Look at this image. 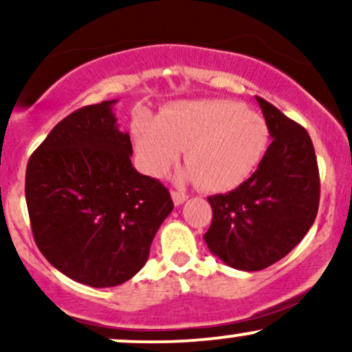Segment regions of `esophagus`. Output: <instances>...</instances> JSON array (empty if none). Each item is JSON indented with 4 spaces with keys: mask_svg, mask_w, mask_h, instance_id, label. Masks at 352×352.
<instances>
[{
    "mask_svg": "<svg viewBox=\"0 0 352 352\" xmlns=\"http://www.w3.org/2000/svg\"><path fill=\"white\" fill-rule=\"evenodd\" d=\"M187 199H188V195H185V193L172 192V200H173V204H175V205H182Z\"/></svg>",
    "mask_w": 352,
    "mask_h": 352,
    "instance_id": "34e87169",
    "label": "esophagus"
}]
</instances>
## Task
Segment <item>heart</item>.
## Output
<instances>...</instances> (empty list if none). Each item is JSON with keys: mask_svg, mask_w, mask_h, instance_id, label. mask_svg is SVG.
<instances>
[{"mask_svg": "<svg viewBox=\"0 0 352 352\" xmlns=\"http://www.w3.org/2000/svg\"><path fill=\"white\" fill-rule=\"evenodd\" d=\"M134 142L144 168L162 175L180 151L187 167L179 180L199 182L208 192L238 187L261 162L270 142L265 119L227 99L192 100L167 109L155 122L140 120Z\"/></svg>", "mask_w": 352, "mask_h": 352, "instance_id": "obj_1", "label": "heart"}]
</instances>
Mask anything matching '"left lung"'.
Masks as SVG:
<instances>
[{
	"instance_id": "left-lung-1",
	"label": "left lung",
	"mask_w": 352,
	"mask_h": 352,
	"mask_svg": "<svg viewBox=\"0 0 352 352\" xmlns=\"http://www.w3.org/2000/svg\"><path fill=\"white\" fill-rule=\"evenodd\" d=\"M273 142L258 168L228 193L208 197L213 210L205 243L223 263L260 272L305 238L319 205L316 153L305 127L256 98Z\"/></svg>"
}]
</instances>
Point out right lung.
Wrapping results in <instances>:
<instances>
[{"label":"right lung","instance_id":"right-lung-1","mask_svg":"<svg viewBox=\"0 0 352 352\" xmlns=\"http://www.w3.org/2000/svg\"><path fill=\"white\" fill-rule=\"evenodd\" d=\"M104 100L63 119L26 167V204L39 252L71 280L122 285L142 270L170 192L131 162L132 144Z\"/></svg>","mask_w":352,"mask_h":352}]
</instances>
